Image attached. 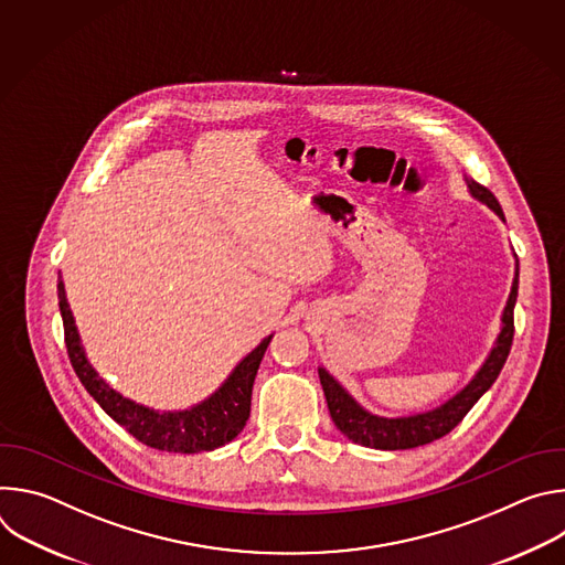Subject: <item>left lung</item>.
Returning <instances> with one entry per match:
<instances>
[{"instance_id":"left-lung-1","label":"left lung","mask_w":565,"mask_h":565,"mask_svg":"<svg viewBox=\"0 0 565 565\" xmlns=\"http://www.w3.org/2000/svg\"><path fill=\"white\" fill-rule=\"evenodd\" d=\"M467 185H469V192L478 201L488 203L505 221L497 196L486 185H480L476 181H467ZM516 292H519V266H516L508 306L503 310V329L497 340V347L492 349L486 364L480 366L476 377L458 395H454L449 402H445L443 407H438L434 412L409 416V418H377V416L364 412L358 402L340 386V382L333 375H329V371L319 369V382H321V388H324L329 412H331L335 427L355 445L371 447V449H388V451L423 447V445H429V443L447 436L469 414V409L480 399V395L497 382V377L510 355L512 340H514Z\"/></svg>"}]
</instances>
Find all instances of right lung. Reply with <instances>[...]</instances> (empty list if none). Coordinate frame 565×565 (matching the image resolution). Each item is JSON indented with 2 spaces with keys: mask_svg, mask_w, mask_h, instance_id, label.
<instances>
[{
  "mask_svg": "<svg viewBox=\"0 0 565 565\" xmlns=\"http://www.w3.org/2000/svg\"><path fill=\"white\" fill-rule=\"evenodd\" d=\"M57 299L64 324V344L75 375L89 391V395L105 409V414L111 416L120 427H125L138 443L158 451L196 454L212 451L234 440L241 434V429L246 427L250 416L255 375L273 335L266 338L244 362H241L225 380V384L212 397L201 402V405L188 412L158 414L122 397L105 380L98 377V373L87 362L83 347H79V338L73 324L71 308L64 297L62 281L57 284Z\"/></svg>",
  "mask_w": 565,
  "mask_h": 565,
  "instance_id": "add662e5",
  "label": "right lung"
}]
</instances>
